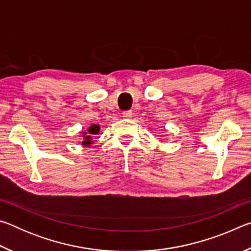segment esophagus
Masks as SVG:
<instances>
[{
	"label": "esophagus",
	"instance_id": "1",
	"mask_svg": "<svg viewBox=\"0 0 251 251\" xmlns=\"http://www.w3.org/2000/svg\"><path fill=\"white\" fill-rule=\"evenodd\" d=\"M131 116H133V112L131 110H125V112H123V117L130 118Z\"/></svg>",
	"mask_w": 251,
	"mask_h": 251
}]
</instances>
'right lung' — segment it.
I'll return each mask as SVG.
<instances>
[{
    "mask_svg": "<svg viewBox=\"0 0 251 251\" xmlns=\"http://www.w3.org/2000/svg\"><path fill=\"white\" fill-rule=\"evenodd\" d=\"M88 136H85L84 139L85 141L83 142V145H91L92 143V138H91V135H96L99 134L100 131V126L99 125H92L90 128H88ZM86 133H84V135Z\"/></svg>",
    "mask_w": 251,
    "mask_h": 251,
    "instance_id": "right-lung-1",
    "label": "right lung"
}]
</instances>
